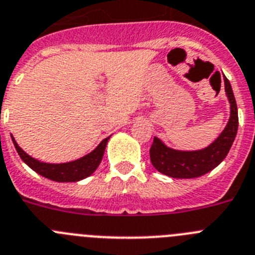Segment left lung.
<instances>
[{
    "label": "left lung",
    "instance_id": "1",
    "mask_svg": "<svg viewBox=\"0 0 255 255\" xmlns=\"http://www.w3.org/2000/svg\"><path fill=\"white\" fill-rule=\"evenodd\" d=\"M224 81L225 93L230 103V118L224 130L207 147L193 151L175 150L166 146L157 137H153L152 146L150 148V159L156 170L170 178H198L213 170L224 161L233 146L239 126L238 107L233 89L226 77H224Z\"/></svg>",
    "mask_w": 255,
    "mask_h": 255
}]
</instances>
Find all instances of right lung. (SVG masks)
<instances>
[{
	"label": "right lung",
	"instance_id": "right-lung-1",
	"mask_svg": "<svg viewBox=\"0 0 255 255\" xmlns=\"http://www.w3.org/2000/svg\"><path fill=\"white\" fill-rule=\"evenodd\" d=\"M11 138H12L13 146H15L16 151H17V153H19L22 161L30 167V169H33L35 173H38L39 175L50 179L53 182L75 183L90 176L98 169V166H99L103 160V155H104L105 147H107V143L109 141V138H111V136L103 139L88 155L82 156V157H80L77 160H73V161L61 162V164L43 162L34 159V157H31L30 155H27L20 147L17 142L15 141V138H13L12 134H11Z\"/></svg>",
	"mask_w": 255,
	"mask_h": 255
}]
</instances>
